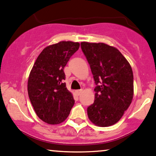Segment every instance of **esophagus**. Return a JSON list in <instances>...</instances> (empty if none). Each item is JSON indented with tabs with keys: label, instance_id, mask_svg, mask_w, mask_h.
I'll return each mask as SVG.
<instances>
[{
	"label": "esophagus",
	"instance_id": "34e87169",
	"mask_svg": "<svg viewBox=\"0 0 156 156\" xmlns=\"http://www.w3.org/2000/svg\"><path fill=\"white\" fill-rule=\"evenodd\" d=\"M82 92H83V90H82V89H80V90H76V95H77V96H80V94H82Z\"/></svg>",
	"mask_w": 156,
	"mask_h": 156
}]
</instances>
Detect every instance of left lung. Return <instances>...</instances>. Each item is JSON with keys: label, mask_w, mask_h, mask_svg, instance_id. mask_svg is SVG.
I'll use <instances>...</instances> for the list:
<instances>
[{"label": "left lung", "mask_w": 156, "mask_h": 156, "mask_svg": "<svg viewBox=\"0 0 156 156\" xmlns=\"http://www.w3.org/2000/svg\"><path fill=\"white\" fill-rule=\"evenodd\" d=\"M96 83L95 100L87 108L94 125L109 127L120 120L133 97L130 65L117 48L105 43L82 42Z\"/></svg>", "instance_id": "left-lung-1"}]
</instances>
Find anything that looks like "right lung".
<instances>
[{
	"label": "right lung",
	"instance_id": "right-lung-1",
	"mask_svg": "<svg viewBox=\"0 0 156 156\" xmlns=\"http://www.w3.org/2000/svg\"><path fill=\"white\" fill-rule=\"evenodd\" d=\"M80 43L61 41L47 46L37 58L28 80V94L36 114L50 125L64 122L74 105L66 87L64 67Z\"/></svg>",
	"mask_w": 156,
	"mask_h": 156
}]
</instances>
